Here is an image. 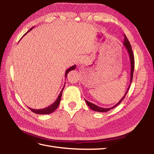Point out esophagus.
Segmentation results:
<instances>
[{
    "label": "esophagus",
    "mask_w": 154,
    "mask_h": 154,
    "mask_svg": "<svg viewBox=\"0 0 154 154\" xmlns=\"http://www.w3.org/2000/svg\"><path fill=\"white\" fill-rule=\"evenodd\" d=\"M87 61V58L86 57H83L81 58L80 59V60H79V63H80V64L85 63Z\"/></svg>",
    "instance_id": "esophagus-1"
}]
</instances>
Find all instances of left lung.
<instances>
[{
    "label": "left lung",
    "instance_id": "obj_1",
    "mask_svg": "<svg viewBox=\"0 0 154 154\" xmlns=\"http://www.w3.org/2000/svg\"><path fill=\"white\" fill-rule=\"evenodd\" d=\"M123 45L125 47V48L127 49V52L128 53V55H129V58H130V85L127 88V91H126L125 94L124 95V96L122 97V99L120 100V101L118 102V103H116L114 106L110 107V108H102V107H100V106H98L96 105L94 103H91V102L88 101L87 100H85L86 103L87 104V105L90 107V108L94 110V111H96V112H108L109 110L112 109L114 108H115L116 106H117L119 104L121 103V102H122L123 99L126 96V94H127L128 92V91L129 89V88L130 87V84H131V83L132 82V78H133V73H134V54H133V52H132V47H131V45H130L129 41L127 38V37L125 35H124V42H123Z\"/></svg>",
    "mask_w": 154,
    "mask_h": 154
}]
</instances>
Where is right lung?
Instances as JSON below:
<instances>
[{
    "instance_id": "right-lung-1",
    "label": "right lung",
    "mask_w": 154,
    "mask_h": 154,
    "mask_svg": "<svg viewBox=\"0 0 154 154\" xmlns=\"http://www.w3.org/2000/svg\"><path fill=\"white\" fill-rule=\"evenodd\" d=\"M33 27H32V28H31L28 31L26 32V33H27V32H28L29 31H31L32 28H33ZM26 33L25 35H26ZM76 67V65H74V66H72L71 67H69L68 69H67V71H66V74H65V77H66H66L67 76V74L69 73V72L72 71V70L75 69ZM65 84H66V82H65ZM64 87H65V85L63 87L62 90L61 91V92H60L59 96L57 97V99L56 100V101L54 102V103L53 104H51L50 106H48V107H46V108L42 109H31V108H29V109L32 112H33L34 113L37 114H51V113L53 112L58 108V105H59V104L60 103V100H61L62 95V92H63V90Z\"/></svg>"
}]
</instances>
